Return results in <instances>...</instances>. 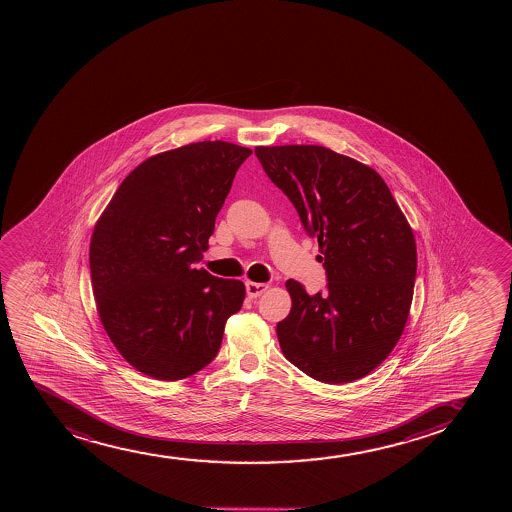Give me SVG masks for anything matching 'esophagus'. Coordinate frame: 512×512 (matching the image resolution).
Returning <instances> with one entry per match:
<instances>
[{
    "label": "esophagus",
    "mask_w": 512,
    "mask_h": 512,
    "mask_svg": "<svg viewBox=\"0 0 512 512\" xmlns=\"http://www.w3.org/2000/svg\"><path fill=\"white\" fill-rule=\"evenodd\" d=\"M266 290H268L266 283L246 282V292L249 299H256L259 295L265 294Z\"/></svg>",
    "instance_id": "obj_1"
}]
</instances>
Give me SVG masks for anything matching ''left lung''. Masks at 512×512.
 <instances>
[{
    "label": "left lung",
    "mask_w": 512,
    "mask_h": 512,
    "mask_svg": "<svg viewBox=\"0 0 512 512\" xmlns=\"http://www.w3.org/2000/svg\"><path fill=\"white\" fill-rule=\"evenodd\" d=\"M266 174L318 239L326 292L288 280L292 309L277 324L288 362L326 384L367 376L400 340L412 306L417 246L382 177L318 145L256 147Z\"/></svg>",
    "instance_id": "1"
}]
</instances>
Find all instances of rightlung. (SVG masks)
Listing matches in <instances>:
<instances>
[{"instance_id":"add662e5","label":"right lung","mask_w":512,"mask_h":512,"mask_svg":"<svg viewBox=\"0 0 512 512\" xmlns=\"http://www.w3.org/2000/svg\"><path fill=\"white\" fill-rule=\"evenodd\" d=\"M251 153L220 140L159 153L124 179L95 225L90 277L100 321L136 371L179 381L217 357L246 288L194 265Z\"/></svg>"}]
</instances>
